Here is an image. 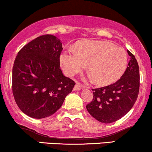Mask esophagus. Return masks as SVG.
I'll return each instance as SVG.
<instances>
[{
	"mask_svg": "<svg viewBox=\"0 0 152 152\" xmlns=\"http://www.w3.org/2000/svg\"><path fill=\"white\" fill-rule=\"evenodd\" d=\"M82 88H83V86L80 83H77L76 85L75 86V87H74V91H80V89H82Z\"/></svg>",
	"mask_w": 152,
	"mask_h": 152,
	"instance_id": "1",
	"label": "esophagus"
}]
</instances>
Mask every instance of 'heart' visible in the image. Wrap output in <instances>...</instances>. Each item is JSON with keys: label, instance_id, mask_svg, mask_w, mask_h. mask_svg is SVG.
Masks as SVG:
<instances>
[{"label": "heart", "instance_id": "obj_1", "mask_svg": "<svg viewBox=\"0 0 152 152\" xmlns=\"http://www.w3.org/2000/svg\"><path fill=\"white\" fill-rule=\"evenodd\" d=\"M60 61L65 73L74 76L88 64L94 83L107 86L115 82L125 72L128 62L126 52L109 42L83 40L76 45L75 51L64 50Z\"/></svg>", "mask_w": 152, "mask_h": 152}]
</instances>
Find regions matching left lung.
Here are the masks:
<instances>
[{"label":"left lung","mask_w":152,"mask_h":152,"mask_svg":"<svg viewBox=\"0 0 152 152\" xmlns=\"http://www.w3.org/2000/svg\"><path fill=\"white\" fill-rule=\"evenodd\" d=\"M130 56L128 66L121 77L113 84L92 89L94 98L87 104L90 115L103 123H112L121 119L133 107L140 86L138 64L134 55Z\"/></svg>","instance_id":"1"}]
</instances>
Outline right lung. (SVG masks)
Here are the masks:
<instances>
[{
	"mask_svg": "<svg viewBox=\"0 0 152 152\" xmlns=\"http://www.w3.org/2000/svg\"><path fill=\"white\" fill-rule=\"evenodd\" d=\"M61 40L44 35L25 45L16 56L12 92L22 112L35 119L53 115L72 92L75 83L60 68Z\"/></svg>",
	"mask_w": 152,
	"mask_h": 152,
	"instance_id": "1",
	"label": "right lung"
}]
</instances>
